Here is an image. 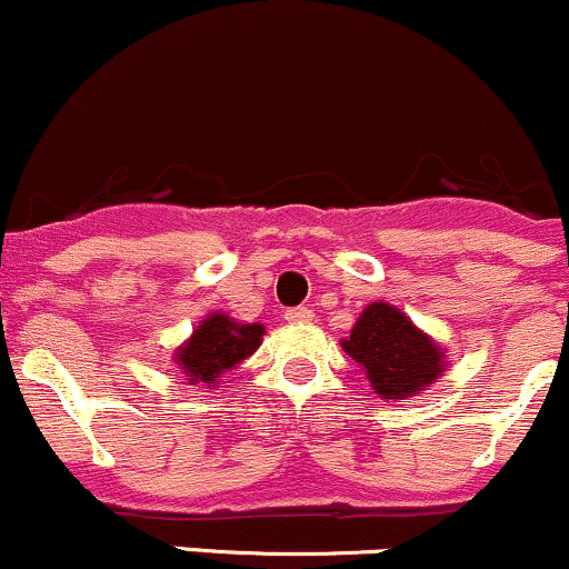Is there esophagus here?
<instances>
[{"instance_id": "34e87169", "label": "esophagus", "mask_w": 569, "mask_h": 569, "mask_svg": "<svg viewBox=\"0 0 569 569\" xmlns=\"http://www.w3.org/2000/svg\"><path fill=\"white\" fill-rule=\"evenodd\" d=\"M286 321L289 323H310L313 321V313L308 308H291L286 310Z\"/></svg>"}]
</instances>
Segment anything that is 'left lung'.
Segmentation results:
<instances>
[{
    "instance_id": "1",
    "label": "left lung",
    "mask_w": 569,
    "mask_h": 569,
    "mask_svg": "<svg viewBox=\"0 0 569 569\" xmlns=\"http://www.w3.org/2000/svg\"><path fill=\"white\" fill-rule=\"evenodd\" d=\"M340 346L386 402L418 397L446 372V348L383 299L361 310Z\"/></svg>"
}]
</instances>
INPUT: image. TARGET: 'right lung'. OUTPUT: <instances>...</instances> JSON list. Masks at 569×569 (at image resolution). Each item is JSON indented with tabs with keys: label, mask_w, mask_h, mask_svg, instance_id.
Here are the masks:
<instances>
[{
	"label": "right lung",
	"mask_w": 569,
	"mask_h": 569,
	"mask_svg": "<svg viewBox=\"0 0 569 569\" xmlns=\"http://www.w3.org/2000/svg\"><path fill=\"white\" fill-rule=\"evenodd\" d=\"M261 337H264L261 323H240L232 316L216 310V313L204 316L191 337H186L174 348L172 359L186 383L210 389L223 372H229L242 359L256 353V348L261 346Z\"/></svg>",
	"instance_id": "add662e5"
}]
</instances>
